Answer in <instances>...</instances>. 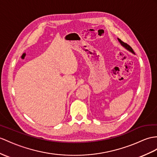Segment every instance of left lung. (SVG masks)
Returning a JSON list of instances; mask_svg holds the SVG:
<instances>
[{"mask_svg":"<svg viewBox=\"0 0 157 157\" xmlns=\"http://www.w3.org/2000/svg\"><path fill=\"white\" fill-rule=\"evenodd\" d=\"M118 39V40H119V42L121 43V44L123 46V47H124L126 48L127 49H128V51H130L131 52H132V53H135V52H134V51H133V49L131 48V47L130 45H128L127 43H124L123 41H122L120 39Z\"/></svg>","mask_w":157,"mask_h":157,"instance_id":"obj_1","label":"left lung"}]
</instances>
